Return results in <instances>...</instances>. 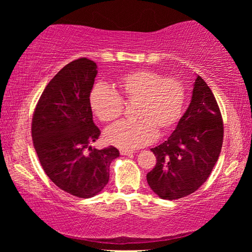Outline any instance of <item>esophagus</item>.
Returning <instances> with one entry per match:
<instances>
[{
  "instance_id": "34e87169",
  "label": "esophagus",
  "mask_w": 252,
  "mask_h": 252,
  "mask_svg": "<svg viewBox=\"0 0 252 252\" xmlns=\"http://www.w3.org/2000/svg\"><path fill=\"white\" fill-rule=\"evenodd\" d=\"M120 153L122 156H130V155H132V151H129V150H120Z\"/></svg>"
}]
</instances>
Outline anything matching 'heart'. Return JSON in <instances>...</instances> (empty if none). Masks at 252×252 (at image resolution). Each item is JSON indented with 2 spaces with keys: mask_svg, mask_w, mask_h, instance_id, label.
Instances as JSON below:
<instances>
[{
  "mask_svg": "<svg viewBox=\"0 0 252 252\" xmlns=\"http://www.w3.org/2000/svg\"><path fill=\"white\" fill-rule=\"evenodd\" d=\"M116 92L95 84L89 94L92 113L102 122L117 120L123 101L136 102V121H121L104 131V140L122 150H134L151 143L159 133L171 131L181 119L186 88L177 78H164L159 72L133 70L119 78Z\"/></svg>",
  "mask_w": 252,
  "mask_h": 252,
  "instance_id": "obj_1",
  "label": "heart"
}]
</instances>
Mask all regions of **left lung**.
<instances>
[{
  "label": "left lung",
  "instance_id": "left-lung-1",
  "mask_svg": "<svg viewBox=\"0 0 252 252\" xmlns=\"http://www.w3.org/2000/svg\"><path fill=\"white\" fill-rule=\"evenodd\" d=\"M223 141V122L211 89L201 76L191 102L171 135L152 148L157 164L147 174L153 192L164 200L193 193L210 176Z\"/></svg>",
  "mask_w": 252,
  "mask_h": 252
}]
</instances>
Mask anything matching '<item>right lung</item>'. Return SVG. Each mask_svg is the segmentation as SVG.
<instances>
[{"instance_id": "obj_1", "label": "right lung", "mask_w": 252, "mask_h": 252, "mask_svg": "<svg viewBox=\"0 0 252 252\" xmlns=\"http://www.w3.org/2000/svg\"><path fill=\"white\" fill-rule=\"evenodd\" d=\"M96 69L87 58L66 64L45 87L32 119L34 149L46 176L79 198L103 190L111 162L120 155L112 146L102 150L90 146L101 133L89 104Z\"/></svg>"}]
</instances>
